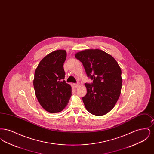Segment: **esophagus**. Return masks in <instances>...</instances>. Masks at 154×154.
Returning <instances> with one entry per match:
<instances>
[{
    "label": "esophagus",
    "mask_w": 154,
    "mask_h": 154,
    "mask_svg": "<svg viewBox=\"0 0 154 154\" xmlns=\"http://www.w3.org/2000/svg\"><path fill=\"white\" fill-rule=\"evenodd\" d=\"M79 85H80V83H77V84H74V87L75 88H77Z\"/></svg>",
    "instance_id": "esophagus-1"
}]
</instances>
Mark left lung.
Instances as JSON below:
<instances>
[{"instance_id":"1","label":"left lung","mask_w":154,"mask_h":154,"mask_svg":"<svg viewBox=\"0 0 154 154\" xmlns=\"http://www.w3.org/2000/svg\"><path fill=\"white\" fill-rule=\"evenodd\" d=\"M75 57L82 62L87 76L93 80L85 84L87 92L82 97L87 110L101 116L115 106L121 92V69L110 54L99 49L78 52Z\"/></svg>"}]
</instances>
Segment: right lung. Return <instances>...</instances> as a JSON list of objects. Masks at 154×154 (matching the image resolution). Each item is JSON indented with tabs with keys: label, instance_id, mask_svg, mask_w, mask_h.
<instances>
[{
	"label": "right lung",
	"instance_id": "add662e5",
	"mask_svg": "<svg viewBox=\"0 0 154 154\" xmlns=\"http://www.w3.org/2000/svg\"><path fill=\"white\" fill-rule=\"evenodd\" d=\"M66 55L64 50L52 52L41 60L35 72L36 96L42 107L50 113L63 110L72 96V87L64 80Z\"/></svg>",
	"mask_w": 154,
	"mask_h": 154
}]
</instances>
